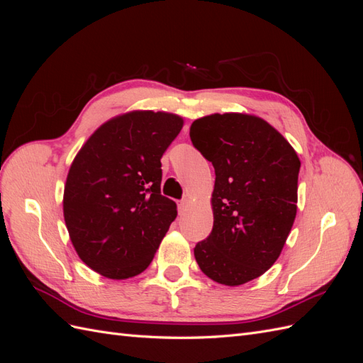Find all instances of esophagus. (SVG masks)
<instances>
[{
    "label": "esophagus",
    "instance_id": "obj_1",
    "mask_svg": "<svg viewBox=\"0 0 363 363\" xmlns=\"http://www.w3.org/2000/svg\"><path fill=\"white\" fill-rule=\"evenodd\" d=\"M189 206V200L188 199H183V200H180L179 201V211H180V213H183L184 211H186V207Z\"/></svg>",
    "mask_w": 363,
    "mask_h": 363
}]
</instances>
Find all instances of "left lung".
Here are the masks:
<instances>
[{
  "label": "left lung",
  "instance_id": "obj_1",
  "mask_svg": "<svg viewBox=\"0 0 363 363\" xmlns=\"http://www.w3.org/2000/svg\"><path fill=\"white\" fill-rule=\"evenodd\" d=\"M192 145L215 168L212 233L194 248L208 279L239 286L276 262L296 215L300 159L267 121L211 115L191 125Z\"/></svg>",
  "mask_w": 363,
  "mask_h": 363
}]
</instances>
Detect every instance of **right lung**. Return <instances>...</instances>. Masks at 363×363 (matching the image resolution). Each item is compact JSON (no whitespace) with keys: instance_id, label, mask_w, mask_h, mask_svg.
<instances>
[{"instance_id":"right-lung-1","label":"right lung","mask_w":363,"mask_h":363,"mask_svg":"<svg viewBox=\"0 0 363 363\" xmlns=\"http://www.w3.org/2000/svg\"><path fill=\"white\" fill-rule=\"evenodd\" d=\"M183 119L139 111L107 121L75 156L63 215L77 255L113 280L145 271L177 216L160 194L163 152Z\"/></svg>"}]
</instances>
